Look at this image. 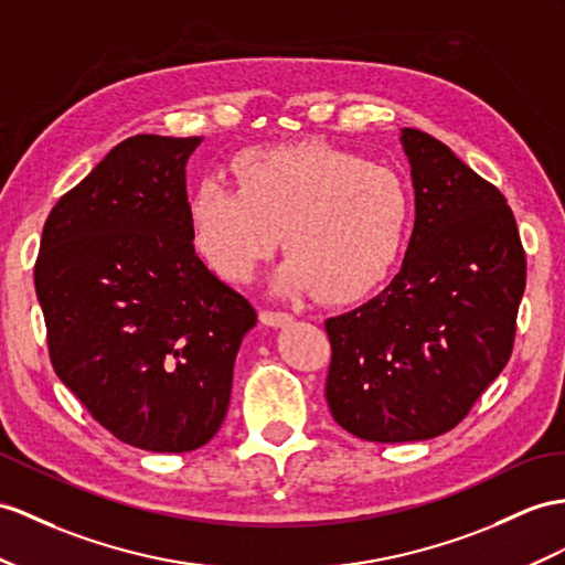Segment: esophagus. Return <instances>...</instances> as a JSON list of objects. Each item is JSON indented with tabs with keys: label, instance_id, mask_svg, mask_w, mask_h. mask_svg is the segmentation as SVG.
<instances>
[{
	"label": "esophagus",
	"instance_id": "obj_1",
	"mask_svg": "<svg viewBox=\"0 0 565 565\" xmlns=\"http://www.w3.org/2000/svg\"><path fill=\"white\" fill-rule=\"evenodd\" d=\"M260 321H264L266 326H273V328H282L292 321V313L287 311H273V309H264L260 311Z\"/></svg>",
	"mask_w": 565,
	"mask_h": 565
}]
</instances>
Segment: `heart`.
<instances>
[{
	"label": "heart",
	"instance_id": "obj_1",
	"mask_svg": "<svg viewBox=\"0 0 565 565\" xmlns=\"http://www.w3.org/2000/svg\"><path fill=\"white\" fill-rule=\"evenodd\" d=\"M237 186L203 179L189 201L191 237L220 278L246 282L280 244L275 287L352 301L386 278L412 227L405 179L326 143L249 148L232 162Z\"/></svg>",
	"mask_w": 565,
	"mask_h": 565
}]
</instances>
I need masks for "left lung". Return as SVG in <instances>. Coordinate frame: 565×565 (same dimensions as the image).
I'll list each match as a JSON object with an SVG mask.
<instances>
[{
  "label": "left lung",
  "instance_id": "8db88e82",
  "mask_svg": "<svg viewBox=\"0 0 565 565\" xmlns=\"http://www.w3.org/2000/svg\"><path fill=\"white\" fill-rule=\"evenodd\" d=\"M415 186L401 273L326 321V401L364 441H426L458 426L511 360L525 249L501 191L434 136L403 129Z\"/></svg>",
  "mask_w": 565,
  "mask_h": 565
}]
</instances>
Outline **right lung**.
<instances>
[{"label": "right lung", "mask_w": 565, "mask_h": 565, "mask_svg": "<svg viewBox=\"0 0 565 565\" xmlns=\"http://www.w3.org/2000/svg\"><path fill=\"white\" fill-rule=\"evenodd\" d=\"M201 136L139 134L54 205L35 295L54 374L119 441L186 452L223 424L249 299L191 237L186 160Z\"/></svg>", "instance_id": "obj_1"}]
</instances>
